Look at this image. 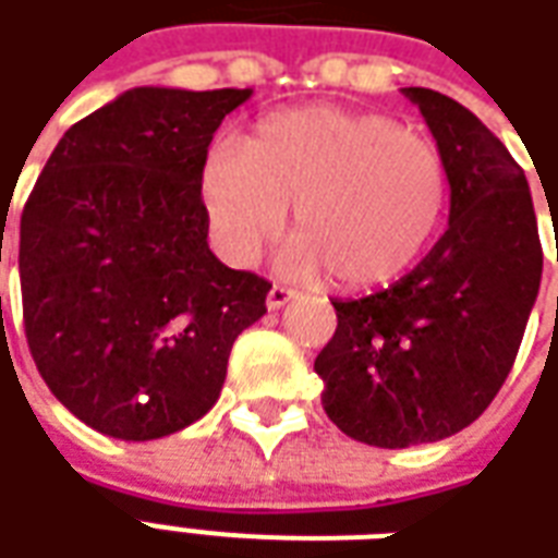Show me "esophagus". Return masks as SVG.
<instances>
[{
	"label": "esophagus",
	"mask_w": 558,
	"mask_h": 558,
	"mask_svg": "<svg viewBox=\"0 0 558 558\" xmlns=\"http://www.w3.org/2000/svg\"><path fill=\"white\" fill-rule=\"evenodd\" d=\"M298 298V291H291V288L286 286H272L270 291H267V310H282L286 303H291V300Z\"/></svg>",
	"instance_id": "esophagus-1"
}]
</instances>
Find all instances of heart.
Returning a JSON list of instances; mask_svg holds the SVG:
<instances>
[{
    "instance_id": "obj_1",
    "label": "heart",
    "mask_w": 558,
    "mask_h": 558,
    "mask_svg": "<svg viewBox=\"0 0 558 558\" xmlns=\"http://www.w3.org/2000/svg\"><path fill=\"white\" fill-rule=\"evenodd\" d=\"M209 240L234 267H252L282 234V270L333 272L342 288L387 286L436 240L450 204L445 156L429 137L369 110H279L243 144H213L197 173Z\"/></svg>"
}]
</instances>
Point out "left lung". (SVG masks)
<instances>
[{
  "instance_id": "1",
  "label": "left lung",
  "mask_w": 558,
  "mask_h": 558,
  "mask_svg": "<svg viewBox=\"0 0 558 558\" xmlns=\"http://www.w3.org/2000/svg\"><path fill=\"white\" fill-rule=\"evenodd\" d=\"M450 177L448 231L412 272L333 300L336 333L315 357L322 405L373 448L438 441L477 421L511 373L544 252L523 168L460 101L405 86Z\"/></svg>"
}]
</instances>
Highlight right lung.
Returning <instances> with one entry per match:
<instances>
[{
  "mask_svg": "<svg viewBox=\"0 0 558 558\" xmlns=\"http://www.w3.org/2000/svg\"><path fill=\"white\" fill-rule=\"evenodd\" d=\"M252 89L137 86L74 122L20 216L23 327L83 424L171 436L216 405L270 282L209 252L197 173ZM5 231V225H2Z\"/></svg>",
  "mask_w": 558,
  "mask_h": 558,
  "instance_id": "obj_1",
  "label": "right lung"
}]
</instances>
